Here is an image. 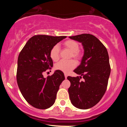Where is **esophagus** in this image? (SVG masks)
<instances>
[{
    "label": "esophagus",
    "instance_id": "obj_1",
    "mask_svg": "<svg viewBox=\"0 0 127 127\" xmlns=\"http://www.w3.org/2000/svg\"><path fill=\"white\" fill-rule=\"evenodd\" d=\"M64 76H65V78L67 79V74L64 73Z\"/></svg>",
    "mask_w": 127,
    "mask_h": 127
}]
</instances>
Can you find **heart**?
<instances>
[{
  "label": "heart",
  "mask_w": 127,
  "mask_h": 127,
  "mask_svg": "<svg viewBox=\"0 0 127 127\" xmlns=\"http://www.w3.org/2000/svg\"><path fill=\"white\" fill-rule=\"evenodd\" d=\"M64 46L66 49L72 52L71 57L76 60H79L81 57V54L79 51V45L78 42L73 40H67L63 43ZM50 57L54 62L59 60L60 58V48L58 45H55L50 51ZM76 65V63L74 60L64 61L62 60L55 64V67L57 70L67 73L72 69H73Z\"/></svg>",
  "instance_id": "heart-1"
}]
</instances>
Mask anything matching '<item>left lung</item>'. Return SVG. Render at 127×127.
<instances>
[{"label":"left lung","mask_w":127,"mask_h":127,"mask_svg":"<svg viewBox=\"0 0 127 127\" xmlns=\"http://www.w3.org/2000/svg\"><path fill=\"white\" fill-rule=\"evenodd\" d=\"M81 42L84 50L81 64L73 70L79 77L68 76L71 103L80 109H88L100 101L106 91L110 73L107 49L95 36L82 34L70 36ZM82 75L84 80H80Z\"/></svg>","instance_id":"obj_1"}]
</instances>
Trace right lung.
Instances as JSON below:
<instances>
[{"mask_svg": "<svg viewBox=\"0 0 127 127\" xmlns=\"http://www.w3.org/2000/svg\"><path fill=\"white\" fill-rule=\"evenodd\" d=\"M66 36L36 35L26 43L17 63V81L24 98L30 105L39 109L50 107L55 103L60 84L65 79L57 70L45 78L43 73L53 66L51 49Z\"/></svg>", "mask_w": 127, "mask_h": 127, "instance_id": "add662e5", "label": "right lung"}]
</instances>
